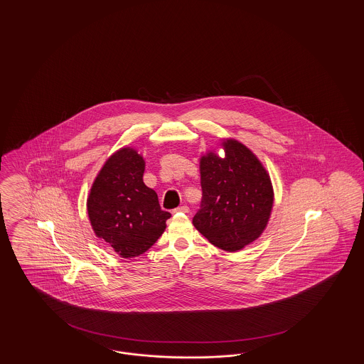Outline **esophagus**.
<instances>
[{
    "mask_svg": "<svg viewBox=\"0 0 364 364\" xmlns=\"http://www.w3.org/2000/svg\"><path fill=\"white\" fill-rule=\"evenodd\" d=\"M190 208L187 206H180V208H174V213H188Z\"/></svg>",
    "mask_w": 364,
    "mask_h": 364,
    "instance_id": "1",
    "label": "esophagus"
}]
</instances>
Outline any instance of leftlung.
Masks as SVG:
<instances>
[{
  "mask_svg": "<svg viewBox=\"0 0 364 364\" xmlns=\"http://www.w3.org/2000/svg\"><path fill=\"white\" fill-rule=\"evenodd\" d=\"M217 149L200 154L202 208L192 224L213 245L237 252L259 239L274 205L270 174L240 140L223 138Z\"/></svg>",
  "mask_w": 364,
  "mask_h": 364,
  "instance_id": "1",
  "label": "left lung"
}]
</instances>
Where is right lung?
I'll return each instance as SVG.
<instances>
[{
  "label": "right lung",
  "mask_w": 364,
  "mask_h": 364,
  "mask_svg": "<svg viewBox=\"0 0 364 364\" xmlns=\"http://www.w3.org/2000/svg\"><path fill=\"white\" fill-rule=\"evenodd\" d=\"M144 166L138 149L124 146L106 159L87 196L95 236L127 259L146 252L171 218V213L161 210L156 191L143 183Z\"/></svg>",
  "instance_id": "obj_1"
}]
</instances>
